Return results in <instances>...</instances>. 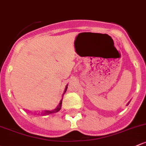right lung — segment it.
Returning <instances> with one entry per match:
<instances>
[{"label":"right lung","instance_id":"obj_1","mask_svg":"<svg viewBox=\"0 0 146 146\" xmlns=\"http://www.w3.org/2000/svg\"><path fill=\"white\" fill-rule=\"evenodd\" d=\"M66 90H67V87H66V89H65V91H64V93L63 94V96H64V94H65L66 92ZM62 99H63V98H62ZM62 99H61V100L60 103H59V106H57V108H55L54 110H46V111L45 112V113H46V114H50V113H56V112H58V111H59V110L61 109V104H62Z\"/></svg>","mask_w":146,"mask_h":146}]
</instances>
